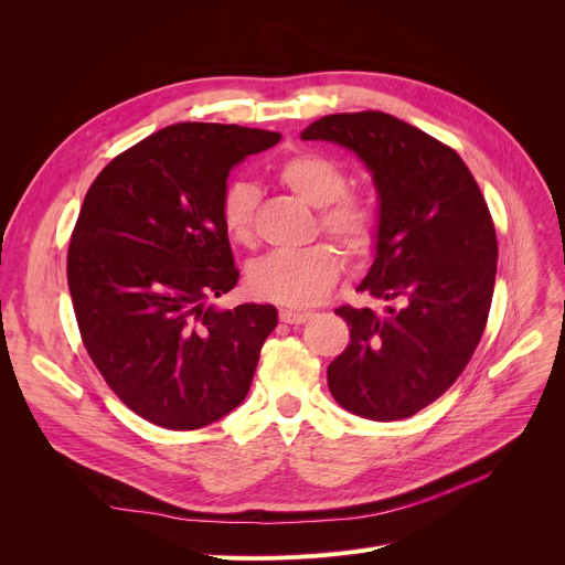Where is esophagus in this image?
<instances>
[{
  "label": "esophagus",
  "mask_w": 565,
  "mask_h": 565,
  "mask_svg": "<svg viewBox=\"0 0 565 565\" xmlns=\"http://www.w3.org/2000/svg\"><path fill=\"white\" fill-rule=\"evenodd\" d=\"M309 318H311V313H306V311H292V309H282L280 311V320L287 322V324H301V322H306Z\"/></svg>",
  "instance_id": "esophagus-1"
}]
</instances>
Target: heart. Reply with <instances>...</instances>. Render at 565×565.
<instances>
[{
    "mask_svg": "<svg viewBox=\"0 0 565 565\" xmlns=\"http://www.w3.org/2000/svg\"><path fill=\"white\" fill-rule=\"evenodd\" d=\"M278 179L299 200L320 210L324 233L344 245L351 254H363L374 243L377 218L370 204L347 191V172L339 162L320 152H297L278 167ZM256 188L247 181H231L218 202L221 228L231 243L249 247L254 243ZM344 259L328 245L318 243L301 249H276L247 268L249 295L264 301L303 309L330 295Z\"/></svg>",
    "mask_w": 565,
    "mask_h": 565,
    "instance_id": "heart-1",
    "label": "heart"
}]
</instances>
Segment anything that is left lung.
<instances>
[{"label": "left lung", "instance_id": "obj_1", "mask_svg": "<svg viewBox=\"0 0 565 565\" xmlns=\"http://www.w3.org/2000/svg\"><path fill=\"white\" fill-rule=\"evenodd\" d=\"M301 139L344 146L367 167L380 221L358 289L398 303L334 311L351 341L328 367L332 396L365 419L413 417L455 384L486 330L498 237L481 188L450 146L380 110L324 115Z\"/></svg>", "mask_w": 565, "mask_h": 565}]
</instances>
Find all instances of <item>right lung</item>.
Returning a JSON list of instances; mask_svg holds the SVG:
<instances>
[{"label": "right lung", "instance_id": "obj_1", "mask_svg": "<svg viewBox=\"0 0 565 565\" xmlns=\"http://www.w3.org/2000/svg\"><path fill=\"white\" fill-rule=\"evenodd\" d=\"M278 131L179 122L117 156L82 202L67 287L94 365L136 415L202 429L247 396L270 303L221 311L237 282L218 202L231 169Z\"/></svg>", "mask_w": 565, "mask_h": 565}]
</instances>
